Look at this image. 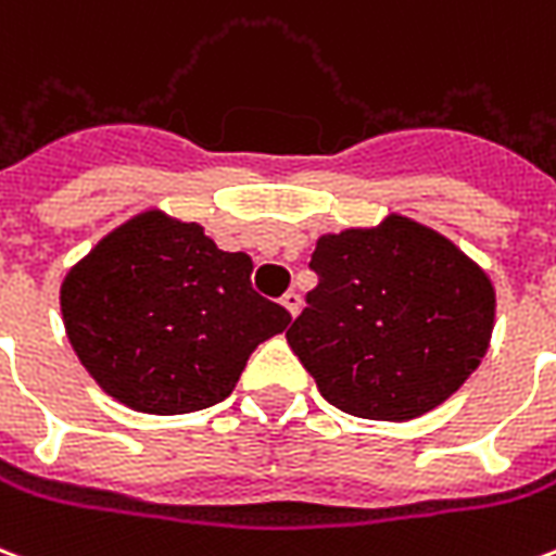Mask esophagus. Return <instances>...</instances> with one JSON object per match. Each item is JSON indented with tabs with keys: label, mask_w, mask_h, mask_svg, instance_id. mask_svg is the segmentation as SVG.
I'll use <instances>...</instances> for the list:
<instances>
[{
	"label": "esophagus",
	"mask_w": 556,
	"mask_h": 556,
	"mask_svg": "<svg viewBox=\"0 0 556 556\" xmlns=\"http://www.w3.org/2000/svg\"><path fill=\"white\" fill-rule=\"evenodd\" d=\"M282 306L288 308V315L296 317V312H300V306H303V300H300L296 291H286V296H282Z\"/></svg>",
	"instance_id": "1"
}]
</instances>
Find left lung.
I'll return each instance as SVG.
<instances>
[{
  "instance_id": "1",
  "label": "left lung",
  "mask_w": 556,
  "mask_h": 556,
  "mask_svg": "<svg viewBox=\"0 0 556 556\" xmlns=\"http://www.w3.org/2000/svg\"><path fill=\"white\" fill-rule=\"evenodd\" d=\"M320 277L286 332L317 391L362 419L405 422L464 384L490 350L493 279L455 241L400 212L324 232Z\"/></svg>"
}]
</instances>
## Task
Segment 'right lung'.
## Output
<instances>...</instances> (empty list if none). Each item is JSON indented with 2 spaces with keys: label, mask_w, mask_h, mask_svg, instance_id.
Listing matches in <instances>:
<instances>
[{
  "label": "right lung",
  "mask_w": 556,
  "mask_h": 556,
  "mask_svg": "<svg viewBox=\"0 0 556 556\" xmlns=\"http://www.w3.org/2000/svg\"><path fill=\"white\" fill-rule=\"evenodd\" d=\"M253 260L198 222L142 210L70 268L61 315L101 391L139 414H192L230 396L250 353L291 315L250 286Z\"/></svg>",
  "instance_id": "obj_1"
}]
</instances>
